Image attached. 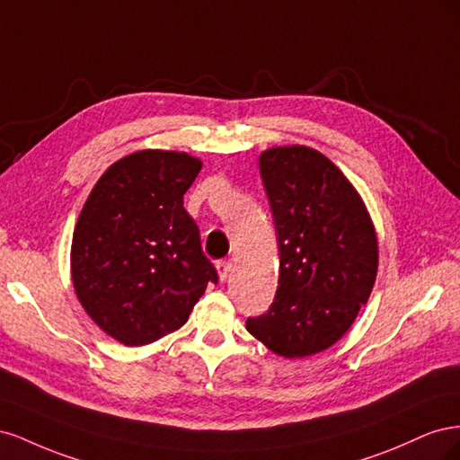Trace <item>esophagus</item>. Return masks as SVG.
Returning <instances> with one entry per match:
<instances>
[{"label":"esophagus","mask_w":460,"mask_h":460,"mask_svg":"<svg viewBox=\"0 0 460 460\" xmlns=\"http://www.w3.org/2000/svg\"><path fill=\"white\" fill-rule=\"evenodd\" d=\"M217 270H218L220 280L225 282L226 278L232 274V262H230V261H218V262H217Z\"/></svg>","instance_id":"esophagus-1"}]
</instances>
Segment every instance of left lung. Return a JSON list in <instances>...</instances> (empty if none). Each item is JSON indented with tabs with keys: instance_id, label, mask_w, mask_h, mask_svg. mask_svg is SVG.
Here are the masks:
<instances>
[{
	"instance_id": "left-lung-1",
	"label": "left lung",
	"mask_w": 460,
	"mask_h": 460,
	"mask_svg": "<svg viewBox=\"0 0 460 460\" xmlns=\"http://www.w3.org/2000/svg\"><path fill=\"white\" fill-rule=\"evenodd\" d=\"M280 276L267 313L245 328L276 355L299 358L328 349L351 328L378 272V240L349 180L305 146L261 153Z\"/></svg>"
}]
</instances>
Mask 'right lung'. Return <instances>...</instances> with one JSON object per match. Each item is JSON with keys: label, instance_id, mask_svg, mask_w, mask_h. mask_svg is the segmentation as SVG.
Instances as JSON below:
<instances>
[{"label": "right lung", "instance_id": "obj_1", "mask_svg": "<svg viewBox=\"0 0 460 460\" xmlns=\"http://www.w3.org/2000/svg\"><path fill=\"white\" fill-rule=\"evenodd\" d=\"M199 171L188 153L136 151L109 166L82 207L71 249L76 297L124 345L178 330L207 284L218 282L184 208Z\"/></svg>", "mask_w": 460, "mask_h": 460}]
</instances>
